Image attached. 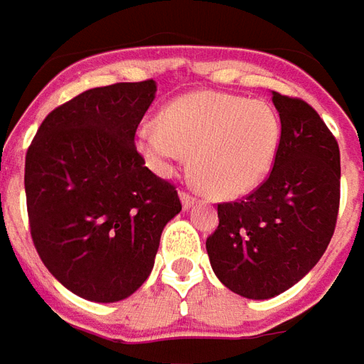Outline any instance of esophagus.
<instances>
[{
    "instance_id": "obj_1",
    "label": "esophagus",
    "mask_w": 364,
    "mask_h": 364,
    "mask_svg": "<svg viewBox=\"0 0 364 364\" xmlns=\"http://www.w3.org/2000/svg\"><path fill=\"white\" fill-rule=\"evenodd\" d=\"M180 200H182V205H184V208H190V205L196 202V196L192 194V192H186V190H184V192H180Z\"/></svg>"
}]
</instances>
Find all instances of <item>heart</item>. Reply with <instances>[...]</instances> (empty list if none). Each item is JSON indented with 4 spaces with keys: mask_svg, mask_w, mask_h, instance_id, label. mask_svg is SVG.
<instances>
[{
    "mask_svg": "<svg viewBox=\"0 0 364 364\" xmlns=\"http://www.w3.org/2000/svg\"><path fill=\"white\" fill-rule=\"evenodd\" d=\"M278 143L280 117L272 105L218 92L184 95L161 113L159 125L136 131L139 151L161 174L192 153V176L215 198H239L259 186Z\"/></svg>",
    "mask_w": 364,
    "mask_h": 364,
    "instance_id": "b5f03b06",
    "label": "heart"
}]
</instances>
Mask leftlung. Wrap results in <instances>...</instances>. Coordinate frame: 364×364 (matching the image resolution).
I'll list each match as a JSON object with an SVG mask.
<instances>
[{
    "instance_id": "8db88e82",
    "label": "left lung",
    "mask_w": 364,
    "mask_h": 364,
    "mask_svg": "<svg viewBox=\"0 0 364 364\" xmlns=\"http://www.w3.org/2000/svg\"><path fill=\"white\" fill-rule=\"evenodd\" d=\"M280 143L269 178L235 202L218 203L205 249L231 292L267 300L310 272L331 241L339 213V145L300 97L272 92Z\"/></svg>"
}]
</instances>
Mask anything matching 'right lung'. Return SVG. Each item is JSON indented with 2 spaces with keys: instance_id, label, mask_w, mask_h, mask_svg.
Instances as JSON below:
<instances>
[{
  "instance_id": "1",
  "label": "right lung",
  "mask_w": 364,
  "mask_h": 364,
  "mask_svg": "<svg viewBox=\"0 0 364 364\" xmlns=\"http://www.w3.org/2000/svg\"><path fill=\"white\" fill-rule=\"evenodd\" d=\"M154 80L86 90L41 123L25 156L38 257L80 298L117 301L153 270L161 233L182 210L176 186L145 166L135 133Z\"/></svg>"
}]
</instances>
